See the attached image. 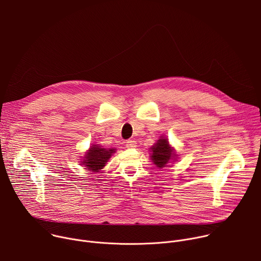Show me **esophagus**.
<instances>
[{"label": "esophagus", "instance_id": "1", "mask_svg": "<svg viewBox=\"0 0 261 261\" xmlns=\"http://www.w3.org/2000/svg\"><path fill=\"white\" fill-rule=\"evenodd\" d=\"M126 146L128 148H133V147L136 146V141H134V140H127L126 141Z\"/></svg>", "mask_w": 261, "mask_h": 261}]
</instances>
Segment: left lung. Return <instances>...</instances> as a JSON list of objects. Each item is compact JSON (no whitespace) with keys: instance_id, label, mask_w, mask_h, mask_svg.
Instances as JSON below:
<instances>
[{"instance_id":"left-lung-1","label":"left lung","mask_w":261,"mask_h":261,"mask_svg":"<svg viewBox=\"0 0 261 261\" xmlns=\"http://www.w3.org/2000/svg\"><path fill=\"white\" fill-rule=\"evenodd\" d=\"M151 150V159L153 163L158 168H163L168 166L167 164L170 161H174L177 155L175 154L174 148L170 146L168 139L160 137V139L150 148Z\"/></svg>"}]
</instances>
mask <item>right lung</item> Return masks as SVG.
I'll return each mask as SVG.
<instances>
[{"label": "right lung", "mask_w": 261, "mask_h": 261, "mask_svg": "<svg viewBox=\"0 0 261 261\" xmlns=\"http://www.w3.org/2000/svg\"><path fill=\"white\" fill-rule=\"evenodd\" d=\"M114 153H116V148H105L100 144L91 145L89 151L85 154V159H83L82 165H85L87 170L98 172L105 166Z\"/></svg>", "instance_id": "right-lung-1"}]
</instances>
